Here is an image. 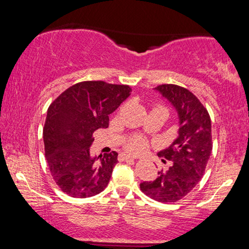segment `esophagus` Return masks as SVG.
<instances>
[{"mask_svg":"<svg viewBox=\"0 0 249 249\" xmlns=\"http://www.w3.org/2000/svg\"><path fill=\"white\" fill-rule=\"evenodd\" d=\"M120 158L122 159V160H128V159H132V160H135V156H130V155H127V154H124V153H122V154H120Z\"/></svg>","mask_w":249,"mask_h":249,"instance_id":"obj_1","label":"esophagus"}]
</instances>
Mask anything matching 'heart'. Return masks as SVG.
<instances>
[{"label": "heart", "mask_w": 249, "mask_h": 249, "mask_svg": "<svg viewBox=\"0 0 249 249\" xmlns=\"http://www.w3.org/2000/svg\"><path fill=\"white\" fill-rule=\"evenodd\" d=\"M124 147L128 151H130V153L142 154L147 149V147H148V142H147L145 138H142L141 136H132L125 141Z\"/></svg>", "instance_id": "obj_1"}]
</instances>
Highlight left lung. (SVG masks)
<instances>
[{"instance_id":"left-lung-1","label":"left lung","mask_w":249,"mask_h":249,"mask_svg":"<svg viewBox=\"0 0 249 249\" xmlns=\"http://www.w3.org/2000/svg\"><path fill=\"white\" fill-rule=\"evenodd\" d=\"M169 101L179 115V136L159 157L170 161L167 170L158 171L154 181L141 183L147 196L161 203L182 199L202 179L213 148L211 119L208 109L191 91L177 84L155 88Z\"/></svg>"}]
</instances>
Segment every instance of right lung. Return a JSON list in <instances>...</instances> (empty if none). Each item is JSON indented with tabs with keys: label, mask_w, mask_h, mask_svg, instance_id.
Returning a JSON list of instances; mask_svg holds the SVG:
<instances>
[{
	"label": "right lung",
	"mask_w": 249,
	"mask_h": 249,
	"mask_svg": "<svg viewBox=\"0 0 249 249\" xmlns=\"http://www.w3.org/2000/svg\"><path fill=\"white\" fill-rule=\"evenodd\" d=\"M126 84L82 81L49 105L43 135L50 174L62 192L73 197L99 195L107 187L117 153L91 157L93 133L108 127V115L130 95Z\"/></svg>",
	"instance_id": "add662e5"
}]
</instances>
